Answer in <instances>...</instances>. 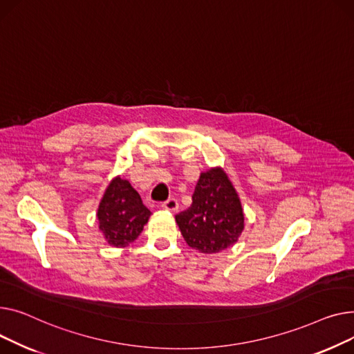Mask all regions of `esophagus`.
I'll return each mask as SVG.
<instances>
[{
  "label": "esophagus",
  "mask_w": 354,
  "mask_h": 354,
  "mask_svg": "<svg viewBox=\"0 0 354 354\" xmlns=\"http://www.w3.org/2000/svg\"><path fill=\"white\" fill-rule=\"evenodd\" d=\"M161 207L167 212H177L178 210V201L176 198H169L167 201L162 203Z\"/></svg>",
  "instance_id": "obj_1"
}]
</instances>
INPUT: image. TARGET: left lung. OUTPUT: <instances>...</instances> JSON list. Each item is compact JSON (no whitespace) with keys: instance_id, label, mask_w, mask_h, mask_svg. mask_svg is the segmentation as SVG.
<instances>
[{"instance_id":"obj_1","label":"left lung","mask_w":354,"mask_h":354,"mask_svg":"<svg viewBox=\"0 0 354 354\" xmlns=\"http://www.w3.org/2000/svg\"><path fill=\"white\" fill-rule=\"evenodd\" d=\"M180 232L192 248L220 253L237 243L244 230V213L233 183L221 167L200 174L193 203L176 216Z\"/></svg>"}]
</instances>
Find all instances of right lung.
<instances>
[{
	"mask_svg": "<svg viewBox=\"0 0 354 354\" xmlns=\"http://www.w3.org/2000/svg\"><path fill=\"white\" fill-rule=\"evenodd\" d=\"M150 216L151 212L142 204L140 194L121 176L110 181L97 210L100 232L113 247H127L133 243Z\"/></svg>",
	"mask_w": 354,
	"mask_h": 354,
	"instance_id": "obj_1",
	"label": "right lung"
}]
</instances>
